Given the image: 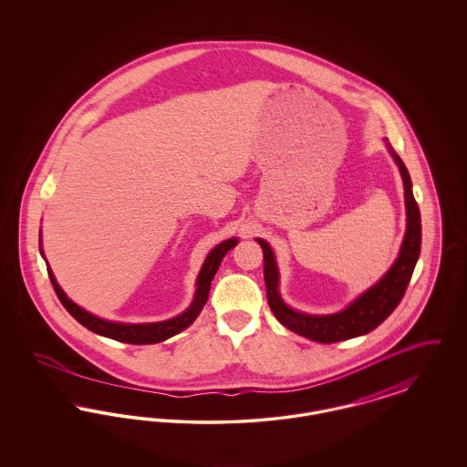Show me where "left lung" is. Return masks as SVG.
<instances>
[{
    "mask_svg": "<svg viewBox=\"0 0 467 467\" xmlns=\"http://www.w3.org/2000/svg\"><path fill=\"white\" fill-rule=\"evenodd\" d=\"M387 147H389V152L394 157L396 164L400 166L402 185H404L406 234L400 244V255L392 267L371 289L362 292L345 310L333 315H308V313L289 308L278 292L280 273H278L275 254L265 240L257 238V244L263 246V254H265L267 305L278 318V322L284 324L292 333L305 336L318 343H336V341L371 333L392 311L398 308L420 255L422 223H420L419 204L413 198L410 173L404 162L400 161V157L392 149V145H389V141H387Z\"/></svg>",
    "mask_w": 467,
    "mask_h": 467,
    "instance_id": "obj_1",
    "label": "left lung"
}]
</instances>
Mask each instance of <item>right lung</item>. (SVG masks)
<instances>
[{
    "instance_id": "right-lung-1",
    "label": "right lung",
    "mask_w": 467,
    "mask_h": 467,
    "mask_svg": "<svg viewBox=\"0 0 467 467\" xmlns=\"http://www.w3.org/2000/svg\"><path fill=\"white\" fill-rule=\"evenodd\" d=\"M40 244H42V236H40ZM238 244V238H231V240H225L223 244H217L210 254L208 257L204 259L202 267H201L200 275H198V282H196V294H194V301L191 303V306L187 310L183 311L182 315H178L175 318H170V320H164V322H154V324H122V322H110V320H105V318H99L96 315H92L89 311L80 308L78 305H75L67 294L63 292V289L59 287V284L56 282V276L52 273V269L47 266L48 271V278L52 282V287L56 290L59 301L63 303V306L67 308V313L77 320L80 322L84 327H88L92 333L99 334V336H105V337H110L115 341H122V343H130V345H152V343H159V341H164L171 336L187 329L200 315L202 306L206 305L208 301V292H210V284L217 273V269L223 263V255L234 248ZM42 255H44V250L40 248Z\"/></svg>"
}]
</instances>
